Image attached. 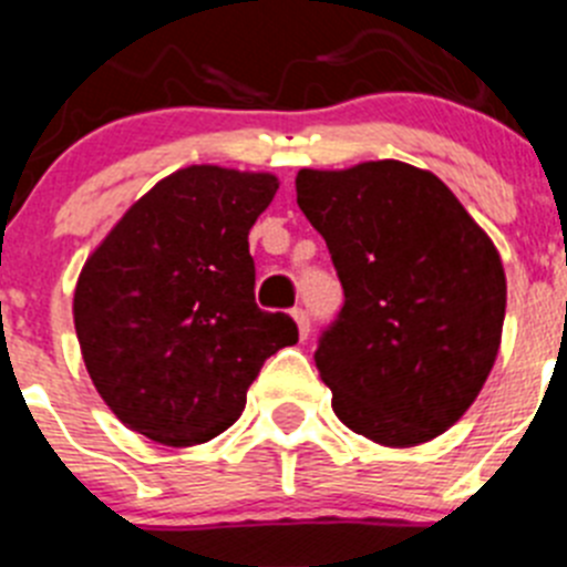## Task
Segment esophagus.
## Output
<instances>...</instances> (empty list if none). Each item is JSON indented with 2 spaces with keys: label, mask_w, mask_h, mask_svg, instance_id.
<instances>
[{
  "label": "esophagus",
  "mask_w": 567,
  "mask_h": 567,
  "mask_svg": "<svg viewBox=\"0 0 567 567\" xmlns=\"http://www.w3.org/2000/svg\"><path fill=\"white\" fill-rule=\"evenodd\" d=\"M292 318H295V323H298L300 338H307L309 327H312V323H309V312H307V309H303V307H295V309H292Z\"/></svg>",
  "instance_id": "obj_1"
}]
</instances>
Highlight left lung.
<instances>
[{"instance_id": "8db88e82", "label": "left lung", "mask_w": 567, "mask_h": 567, "mask_svg": "<svg viewBox=\"0 0 567 567\" xmlns=\"http://www.w3.org/2000/svg\"><path fill=\"white\" fill-rule=\"evenodd\" d=\"M295 189L346 298L315 352L334 414L380 445L429 443L463 417L497 360V247L437 175L412 164L300 169Z\"/></svg>"}]
</instances>
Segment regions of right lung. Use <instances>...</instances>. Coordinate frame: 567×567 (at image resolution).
<instances>
[{"label":"right lung","instance_id":"right-lung-1","mask_svg":"<svg viewBox=\"0 0 567 567\" xmlns=\"http://www.w3.org/2000/svg\"><path fill=\"white\" fill-rule=\"evenodd\" d=\"M278 193L269 173L187 167L110 229L73 295L90 380L127 429L164 445L227 432L264 360L298 343L255 303L249 229Z\"/></svg>","mask_w":567,"mask_h":567}]
</instances>
